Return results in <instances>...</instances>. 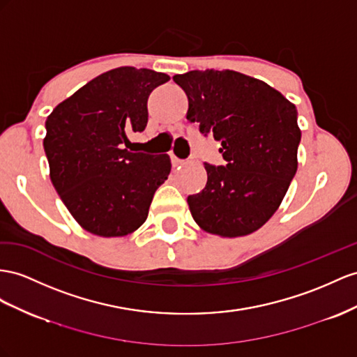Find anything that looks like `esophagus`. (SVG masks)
I'll use <instances>...</instances> for the list:
<instances>
[{
  "label": "esophagus",
  "mask_w": 357,
  "mask_h": 357,
  "mask_svg": "<svg viewBox=\"0 0 357 357\" xmlns=\"http://www.w3.org/2000/svg\"><path fill=\"white\" fill-rule=\"evenodd\" d=\"M170 160H172V166L173 167H179V166H184L185 161L184 160H179L175 153H170Z\"/></svg>",
  "instance_id": "34e87169"
}]
</instances>
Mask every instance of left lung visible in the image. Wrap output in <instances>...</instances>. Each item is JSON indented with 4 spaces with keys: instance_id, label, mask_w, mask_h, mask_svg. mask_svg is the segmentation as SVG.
Returning a JSON list of instances; mask_svg holds the SVG:
<instances>
[{
    "instance_id": "left-lung-1",
    "label": "left lung",
    "mask_w": 357,
    "mask_h": 357,
    "mask_svg": "<svg viewBox=\"0 0 357 357\" xmlns=\"http://www.w3.org/2000/svg\"><path fill=\"white\" fill-rule=\"evenodd\" d=\"M188 96L187 119L222 143L226 166L205 164L208 181L188 196L200 229L222 238L250 235L278 211L297 172V108L264 81L235 70L173 77Z\"/></svg>"
}]
</instances>
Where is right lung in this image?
I'll use <instances>...</instances> for the list:
<instances>
[{"instance_id": "add662e5", "label": "right lung", "mask_w": 357, "mask_h": 357, "mask_svg": "<svg viewBox=\"0 0 357 357\" xmlns=\"http://www.w3.org/2000/svg\"><path fill=\"white\" fill-rule=\"evenodd\" d=\"M170 79L152 69L116 68L98 75L47 117L50 178L84 231L112 238L146 222L155 191L169 178L167 153L123 149L128 131L148 123L151 91Z\"/></svg>"}]
</instances>
